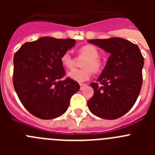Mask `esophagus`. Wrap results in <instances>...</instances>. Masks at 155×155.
Instances as JSON below:
<instances>
[{"label": "esophagus", "mask_w": 155, "mask_h": 155, "mask_svg": "<svg viewBox=\"0 0 155 155\" xmlns=\"http://www.w3.org/2000/svg\"><path fill=\"white\" fill-rule=\"evenodd\" d=\"M86 85H87L86 84H84V83H81V84H80V89L82 90L84 87H85Z\"/></svg>", "instance_id": "34e87169"}]
</instances>
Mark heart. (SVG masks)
I'll use <instances>...</instances> for the list:
<instances>
[{
	"instance_id": "1",
	"label": "heart",
	"mask_w": 155,
	"mask_h": 155,
	"mask_svg": "<svg viewBox=\"0 0 155 155\" xmlns=\"http://www.w3.org/2000/svg\"><path fill=\"white\" fill-rule=\"evenodd\" d=\"M81 55L87 57L82 64V69H74L69 71L68 77L72 80L78 82H84L88 80L91 75V72H98L102 68L101 61L98 59L99 53L95 46L92 45H86L79 50ZM61 61L63 65L68 69L74 67V60L70 53L66 52L61 56Z\"/></svg>"
}]
</instances>
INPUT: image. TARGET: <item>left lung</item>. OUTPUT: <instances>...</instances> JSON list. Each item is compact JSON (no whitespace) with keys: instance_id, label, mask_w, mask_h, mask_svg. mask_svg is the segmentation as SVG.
Returning a JSON list of instances; mask_svg holds the SVG:
<instances>
[{"instance_id":"obj_1","label":"left lung","mask_w":155,"mask_h":155,"mask_svg":"<svg viewBox=\"0 0 155 155\" xmlns=\"http://www.w3.org/2000/svg\"><path fill=\"white\" fill-rule=\"evenodd\" d=\"M87 42L110 53L98 83L90 84L94 94L87 101L88 109L100 118L116 120L126 114L137 99L143 57L137 45L119 37Z\"/></svg>"}]
</instances>
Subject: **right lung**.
Here are the masks:
<instances>
[{"instance_id":"1","label":"right lung","mask_w":155,"mask_h":155,"mask_svg":"<svg viewBox=\"0 0 155 155\" xmlns=\"http://www.w3.org/2000/svg\"><path fill=\"white\" fill-rule=\"evenodd\" d=\"M75 45V39L41 37L25 42L14 56L13 84L19 99L30 113L52 120L65 113L71 96L80 85L65 76L63 53Z\"/></svg>"}]
</instances>
